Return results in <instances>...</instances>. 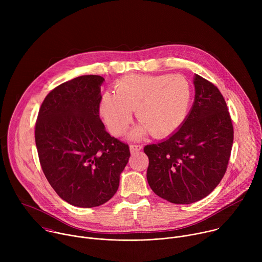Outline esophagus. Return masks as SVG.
<instances>
[{"instance_id": "1", "label": "esophagus", "mask_w": 262, "mask_h": 262, "mask_svg": "<svg viewBox=\"0 0 262 262\" xmlns=\"http://www.w3.org/2000/svg\"><path fill=\"white\" fill-rule=\"evenodd\" d=\"M142 149V145H130L129 146V150L132 154H136L138 151H140Z\"/></svg>"}]
</instances>
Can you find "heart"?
I'll return each mask as SVG.
<instances>
[{
  "instance_id": "b5f03b06",
  "label": "heart",
  "mask_w": 262,
  "mask_h": 262,
  "mask_svg": "<svg viewBox=\"0 0 262 262\" xmlns=\"http://www.w3.org/2000/svg\"><path fill=\"white\" fill-rule=\"evenodd\" d=\"M114 92L102 94L99 114L112 135L121 136L136 111L141 124L133 130L134 139L148 133L155 138L171 136L188 118L193 99L190 82L180 74H128L115 83Z\"/></svg>"
}]
</instances>
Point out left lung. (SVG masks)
<instances>
[{
  "label": "left lung",
  "instance_id": "1",
  "mask_svg": "<svg viewBox=\"0 0 262 262\" xmlns=\"http://www.w3.org/2000/svg\"><path fill=\"white\" fill-rule=\"evenodd\" d=\"M195 99L183 125L166 140L144 147L147 181L161 198L191 204L208 196L227 170L233 126L220 90L195 74Z\"/></svg>",
  "mask_w": 262,
  "mask_h": 262
}]
</instances>
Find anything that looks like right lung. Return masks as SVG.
Returning <instances> with one entry per match:
<instances>
[{
  "mask_svg": "<svg viewBox=\"0 0 262 262\" xmlns=\"http://www.w3.org/2000/svg\"><path fill=\"white\" fill-rule=\"evenodd\" d=\"M103 81L88 74L59 85L45 98L35 125L48 181L78 207L99 206L113 197L130 157L128 145L111 137L99 118Z\"/></svg>",
  "mask_w": 262,
  "mask_h": 262,
  "instance_id": "right-lung-1",
  "label": "right lung"
}]
</instances>
